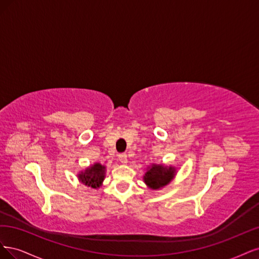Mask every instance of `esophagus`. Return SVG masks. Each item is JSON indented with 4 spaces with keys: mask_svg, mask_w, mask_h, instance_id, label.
<instances>
[{
    "mask_svg": "<svg viewBox=\"0 0 259 259\" xmlns=\"http://www.w3.org/2000/svg\"><path fill=\"white\" fill-rule=\"evenodd\" d=\"M118 159L119 161L122 163V164H126L128 162V159H127V155L126 154H120L118 156Z\"/></svg>",
    "mask_w": 259,
    "mask_h": 259,
    "instance_id": "esophagus-1",
    "label": "esophagus"
}]
</instances>
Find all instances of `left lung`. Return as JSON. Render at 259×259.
I'll return each mask as SVG.
<instances>
[{
    "label": "left lung",
    "mask_w": 259,
    "mask_h": 259,
    "mask_svg": "<svg viewBox=\"0 0 259 259\" xmlns=\"http://www.w3.org/2000/svg\"><path fill=\"white\" fill-rule=\"evenodd\" d=\"M177 168L173 165H164L162 163H152L146 168L143 181L146 186L152 190H159L170 184L177 175Z\"/></svg>",
    "instance_id": "obj_1"
}]
</instances>
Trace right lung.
<instances>
[{
    "label": "right lung",
    "mask_w": 259,
    "mask_h": 259,
    "mask_svg": "<svg viewBox=\"0 0 259 259\" xmlns=\"http://www.w3.org/2000/svg\"><path fill=\"white\" fill-rule=\"evenodd\" d=\"M106 174V166L100 162L90 164L85 170L78 172V181L87 187L98 189L102 186Z\"/></svg>",
    "instance_id": "1"
}]
</instances>
